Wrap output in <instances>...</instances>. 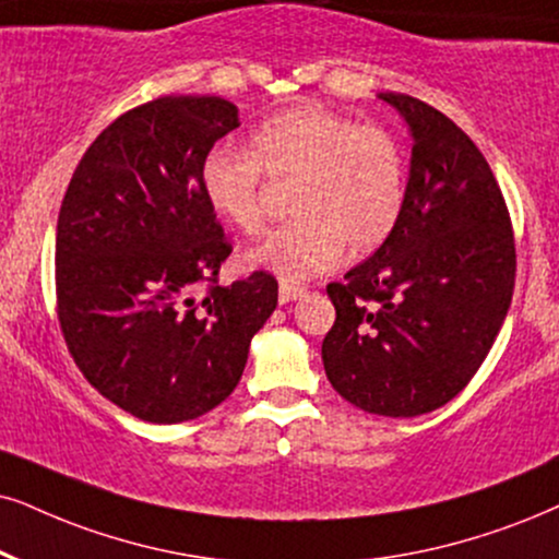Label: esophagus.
<instances>
[{"instance_id": "obj_1", "label": "esophagus", "mask_w": 559, "mask_h": 559, "mask_svg": "<svg viewBox=\"0 0 559 559\" xmlns=\"http://www.w3.org/2000/svg\"><path fill=\"white\" fill-rule=\"evenodd\" d=\"M299 296H304V286L281 284V288H278V301H281V304H288V301L299 299Z\"/></svg>"}]
</instances>
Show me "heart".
Returning <instances> with one entry per match:
<instances>
[{
  "label": "heart",
  "instance_id": "b5f03b06",
  "mask_svg": "<svg viewBox=\"0 0 559 559\" xmlns=\"http://www.w3.org/2000/svg\"><path fill=\"white\" fill-rule=\"evenodd\" d=\"M263 171L275 182H296V218L250 252L252 265L284 284L330 271L343 252H377L405 209L407 162L400 141L322 105H296L267 118L252 133V152L214 146L203 157V198L245 235H258L265 224Z\"/></svg>",
  "mask_w": 559,
  "mask_h": 559
}]
</instances>
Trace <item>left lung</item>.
<instances>
[{
  "label": "left lung",
  "instance_id": "obj_1",
  "mask_svg": "<svg viewBox=\"0 0 559 559\" xmlns=\"http://www.w3.org/2000/svg\"><path fill=\"white\" fill-rule=\"evenodd\" d=\"M379 100L413 136L405 209L390 239L328 286L335 324L322 364L350 405L415 418L454 400L490 353L511 307L515 245L475 141L418 97Z\"/></svg>",
  "mask_w": 559,
  "mask_h": 559
}]
</instances>
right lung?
<instances>
[{
	"instance_id": "add662e5",
	"label": "right lung",
	"mask_w": 559,
	"mask_h": 559,
	"mask_svg": "<svg viewBox=\"0 0 559 559\" xmlns=\"http://www.w3.org/2000/svg\"><path fill=\"white\" fill-rule=\"evenodd\" d=\"M237 126V105L214 95L139 105L92 141L61 201L63 341L84 379L139 420L182 423L222 405L278 304L265 271L216 281L231 245L198 173Z\"/></svg>"
}]
</instances>
